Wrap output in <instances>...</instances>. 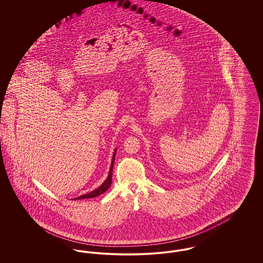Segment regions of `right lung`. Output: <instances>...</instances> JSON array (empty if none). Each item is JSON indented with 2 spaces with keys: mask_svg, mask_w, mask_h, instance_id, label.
Here are the masks:
<instances>
[{
  "mask_svg": "<svg viewBox=\"0 0 263 263\" xmlns=\"http://www.w3.org/2000/svg\"><path fill=\"white\" fill-rule=\"evenodd\" d=\"M115 154H116V150L114 151V153H113L112 161H111V165H110V170H109V175L107 176V178L105 179V181L100 185V187L97 188V189H95V190H92V191H90L89 193H87V194H85V195H81V196L77 197V198H75L76 200H77V199H85V198H93V197H97V196H99L100 194L104 193L108 188L110 187L111 182H112V168L114 160H115Z\"/></svg>",
  "mask_w": 263,
  "mask_h": 263,
  "instance_id": "1",
  "label": "right lung"
}]
</instances>
